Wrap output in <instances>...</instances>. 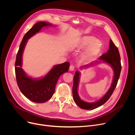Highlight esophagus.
<instances>
[{"label": "esophagus", "instance_id": "1", "mask_svg": "<svg viewBox=\"0 0 135 135\" xmlns=\"http://www.w3.org/2000/svg\"><path fill=\"white\" fill-rule=\"evenodd\" d=\"M75 66L72 65H70L69 67V70H70V71H73V70L75 69Z\"/></svg>", "mask_w": 135, "mask_h": 135}]
</instances>
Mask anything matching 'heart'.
I'll use <instances>...</instances> for the list:
<instances>
[{"instance_id":"heart-1","label":"heart","mask_w":135,"mask_h":135,"mask_svg":"<svg viewBox=\"0 0 135 135\" xmlns=\"http://www.w3.org/2000/svg\"><path fill=\"white\" fill-rule=\"evenodd\" d=\"M86 48L82 55V59L84 61L89 60L90 59L96 56L102 47V43L100 41L96 40L93 37H85L81 40L74 45L75 48L83 49Z\"/></svg>"}]
</instances>
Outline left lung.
Here are the masks:
<instances>
[{
  "instance_id": "1",
  "label": "left lung",
  "mask_w": 135,
  "mask_h": 135,
  "mask_svg": "<svg viewBox=\"0 0 135 135\" xmlns=\"http://www.w3.org/2000/svg\"><path fill=\"white\" fill-rule=\"evenodd\" d=\"M98 60L102 61L103 62H105L112 67L113 71H114V76H113V80L111 86L106 93L101 99L98 101L94 102V103H89L86 102L81 100L80 97L79 96L78 93V84L80 78V72L78 71H76L73 79V100L76 103V104L79 107L84 109L87 110H93L100 106L103 105L107 102L112 96L113 92H114L118 81L119 80L120 72L122 70V65H121V61H120V56L118 50V49L113 43V41L110 39L109 42V49L108 50L107 52L102 55L100 57ZM98 62L99 61H97ZM90 65L84 66L85 67H89Z\"/></svg>"
}]
</instances>
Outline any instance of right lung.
<instances>
[{
    "instance_id": "right-lung-1",
    "label": "right lung",
    "mask_w": 135,
    "mask_h": 135,
    "mask_svg": "<svg viewBox=\"0 0 135 135\" xmlns=\"http://www.w3.org/2000/svg\"><path fill=\"white\" fill-rule=\"evenodd\" d=\"M51 25L46 22L35 23L24 35L16 56L15 68L17 85L25 97L35 103H44L52 97L60 76L67 72L69 67L68 62L55 66L44 77L39 79L28 76L21 68L22 54L28 39L39 32L42 28Z\"/></svg>"
}]
</instances>
